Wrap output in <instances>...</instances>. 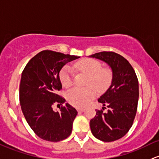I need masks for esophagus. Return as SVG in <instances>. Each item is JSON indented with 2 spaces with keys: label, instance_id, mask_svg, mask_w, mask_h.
Instances as JSON below:
<instances>
[{
  "label": "esophagus",
  "instance_id": "esophagus-1",
  "mask_svg": "<svg viewBox=\"0 0 159 159\" xmlns=\"http://www.w3.org/2000/svg\"><path fill=\"white\" fill-rule=\"evenodd\" d=\"M77 110H78V111H80V112H83V111H84V108H78Z\"/></svg>",
  "mask_w": 159,
  "mask_h": 159
}]
</instances>
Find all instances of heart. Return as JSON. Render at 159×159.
<instances>
[{"instance_id": "1", "label": "heart", "mask_w": 159, "mask_h": 159, "mask_svg": "<svg viewBox=\"0 0 159 159\" xmlns=\"http://www.w3.org/2000/svg\"><path fill=\"white\" fill-rule=\"evenodd\" d=\"M78 70L84 71L89 75L86 88H71L67 93L69 103L78 107L88 105L94 99L98 91H103L109 86L111 80V71L109 69L102 68L98 60L87 59L75 64ZM60 79L64 88H69L73 82V71L69 66H64L60 72ZM94 87H93V86Z\"/></svg>"}]
</instances>
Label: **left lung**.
Segmentation results:
<instances>
[{"mask_svg": "<svg viewBox=\"0 0 159 159\" xmlns=\"http://www.w3.org/2000/svg\"><path fill=\"white\" fill-rule=\"evenodd\" d=\"M90 57L107 63L112 72L111 85L98 99L102 110L97 109L90 121L96 138L111 142L124 137L133 125L139 99L138 79L131 65L119 54L103 51ZM106 106L108 110L105 113Z\"/></svg>", "mask_w": 159, "mask_h": 159, "instance_id": "1", "label": "left lung"}]
</instances>
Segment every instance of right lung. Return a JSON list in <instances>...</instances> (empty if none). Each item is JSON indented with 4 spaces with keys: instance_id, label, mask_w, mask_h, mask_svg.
Here are the masks:
<instances>
[{
    "instance_id": "right-lung-1",
    "label": "right lung",
    "mask_w": 159,
    "mask_h": 159,
    "mask_svg": "<svg viewBox=\"0 0 159 159\" xmlns=\"http://www.w3.org/2000/svg\"><path fill=\"white\" fill-rule=\"evenodd\" d=\"M78 58L43 50L31 59L22 71L20 85L21 109L30 128L44 140L59 142L71 133L78 111L69 103L56 111L53 105L66 102L57 94L62 89L60 71L66 63Z\"/></svg>"
}]
</instances>
